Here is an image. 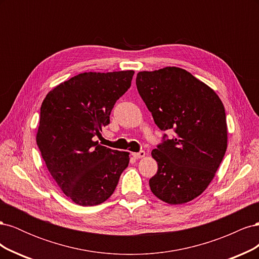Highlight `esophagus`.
<instances>
[{
  "label": "esophagus",
  "mask_w": 259,
  "mask_h": 259,
  "mask_svg": "<svg viewBox=\"0 0 259 259\" xmlns=\"http://www.w3.org/2000/svg\"><path fill=\"white\" fill-rule=\"evenodd\" d=\"M132 155L134 156L135 159H142V158H144V156L146 155V152L142 150V151H139V152H133Z\"/></svg>",
  "instance_id": "1"
}]
</instances>
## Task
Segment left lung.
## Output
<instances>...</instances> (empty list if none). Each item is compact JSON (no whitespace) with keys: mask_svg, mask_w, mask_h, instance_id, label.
<instances>
[{"mask_svg":"<svg viewBox=\"0 0 259 259\" xmlns=\"http://www.w3.org/2000/svg\"><path fill=\"white\" fill-rule=\"evenodd\" d=\"M140 97L162 131L174 130L151 155L158 171L149 180L156 198L170 205L192 201L213 180L228 142L225 107L208 85L177 67L137 73Z\"/></svg>","mask_w":259,"mask_h":259,"instance_id":"obj_1","label":"left lung"}]
</instances>
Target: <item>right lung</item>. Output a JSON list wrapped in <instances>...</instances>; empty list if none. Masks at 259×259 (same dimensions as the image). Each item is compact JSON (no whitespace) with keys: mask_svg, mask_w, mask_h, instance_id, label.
<instances>
[{"mask_svg":"<svg viewBox=\"0 0 259 259\" xmlns=\"http://www.w3.org/2000/svg\"><path fill=\"white\" fill-rule=\"evenodd\" d=\"M133 75V70L80 73L43 100L36 144L52 177L77 205L108 200L128 166V152L100 146L93 137L110 122L112 108L131 88Z\"/></svg>","mask_w":259,"mask_h":259,"instance_id":"obj_1","label":"right lung"}]
</instances>
